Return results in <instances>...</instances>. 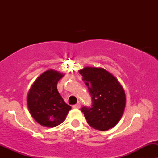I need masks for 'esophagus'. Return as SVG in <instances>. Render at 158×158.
I'll use <instances>...</instances> for the list:
<instances>
[{"instance_id": "1", "label": "esophagus", "mask_w": 158, "mask_h": 158, "mask_svg": "<svg viewBox=\"0 0 158 158\" xmlns=\"http://www.w3.org/2000/svg\"><path fill=\"white\" fill-rule=\"evenodd\" d=\"M80 107H81V105H80V103H79V102L73 106V108H74V109H79Z\"/></svg>"}]
</instances>
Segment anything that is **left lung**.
<instances>
[{
    "label": "left lung",
    "instance_id": "1",
    "mask_svg": "<svg viewBox=\"0 0 158 158\" xmlns=\"http://www.w3.org/2000/svg\"><path fill=\"white\" fill-rule=\"evenodd\" d=\"M92 98V108L83 107L92 128L107 131L120 121L126 104L125 90L118 79L104 68L85 66L79 70Z\"/></svg>",
    "mask_w": 158,
    "mask_h": 158
}]
</instances>
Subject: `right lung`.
<instances>
[{"label":"right lung","instance_id":"1","mask_svg":"<svg viewBox=\"0 0 158 158\" xmlns=\"http://www.w3.org/2000/svg\"><path fill=\"white\" fill-rule=\"evenodd\" d=\"M63 76L57 70H47L34 81L28 92V109L42 126L53 128L60 125L71 109L57 90V83Z\"/></svg>","mask_w":158,"mask_h":158}]
</instances>
